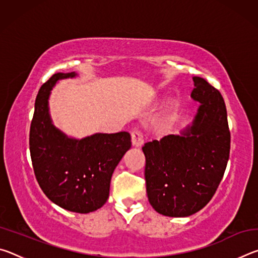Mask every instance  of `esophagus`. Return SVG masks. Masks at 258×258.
<instances>
[{"instance_id":"esophagus-1","label":"esophagus","mask_w":258,"mask_h":258,"mask_svg":"<svg viewBox=\"0 0 258 258\" xmlns=\"http://www.w3.org/2000/svg\"><path fill=\"white\" fill-rule=\"evenodd\" d=\"M131 138H132V145L134 147H141L145 142L143 133L139 130H133L132 133H131Z\"/></svg>"}]
</instances>
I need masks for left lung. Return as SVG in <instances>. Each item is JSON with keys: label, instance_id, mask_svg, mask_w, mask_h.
<instances>
[{"label": "left lung", "instance_id": "obj_1", "mask_svg": "<svg viewBox=\"0 0 258 258\" xmlns=\"http://www.w3.org/2000/svg\"><path fill=\"white\" fill-rule=\"evenodd\" d=\"M191 97L198 113L181 135H167L142 147L149 203L171 217L190 216L215 195L230 155L231 135L223 97L202 77H194Z\"/></svg>", "mask_w": 258, "mask_h": 258}]
</instances>
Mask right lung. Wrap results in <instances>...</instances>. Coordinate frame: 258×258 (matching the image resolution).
<instances>
[{"instance_id":"obj_1","label":"right lung","mask_w":258,"mask_h":258,"mask_svg":"<svg viewBox=\"0 0 258 258\" xmlns=\"http://www.w3.org/2000/svg\"><path fill=\"white\" fill-rule=\"evenodd\" d=\"M75 73H56L41 86L29 131L35 177L51 202L67 211L86 214L106 204L116 166L132 142L128 132L97 133L71 139L51 123L50 91L58 80Z\"/></svg>"}]
</instances>
